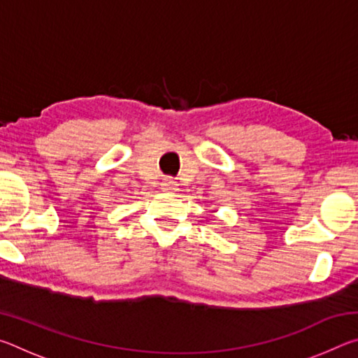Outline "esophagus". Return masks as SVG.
Segmentation results:
<instances>
[{
    "instance_id": "34e87169",
    "label": "esophagus",
    "mask_w": 358,
    "mask_h": 358,
    "mask_svg": "<svg viewBox=\"0 0 358 358\" xmlns=\"http://www.w3.org/2000/svg\"><path fill=\"white\" fill-rule=\"evenodd\" d=\"M161 186H162V189L167 191V192H175V191L178 189V185L175 183V181L171 180V178H164V180H162Z\"/></svg>"
}]
</instances>
